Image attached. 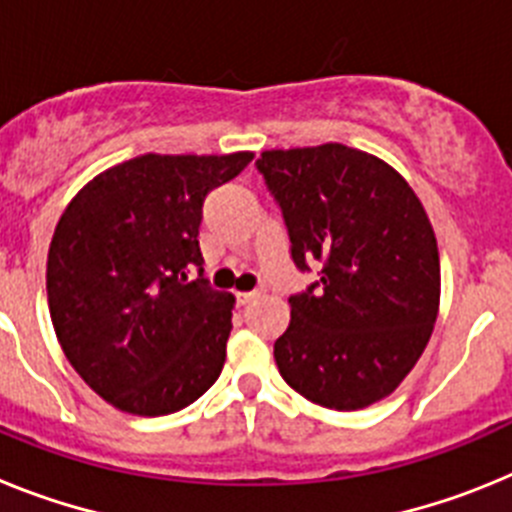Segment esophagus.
I'll list each match as a JSON object with an SVG mask.
<instances>
[{
    "mask_svg": "<svg viewBox=\"0 0 512 512\" xmlns=\"http://www.w3.org/2000/svg\"><path fill=\"white\" fill-rule=\"evenodd\" d=\"M256 297H259V292L253 289V292H238V295H235V300H238V305H248V302L256 300Z\"/></svg>",
    "mask_w": 512,
    "mask_h": 512,
    "instance_id": "esophagus-1",
    "label": "esophagus"
}]
</instances>
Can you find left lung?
I'll return each mask as SVG.
<instances>
[{"instance_id":"8db88e82","label":"left lung","mask_w":512,"mask_h":512,"mask_svg":"<svg viewBox=\"0 0 512 512\" xmlns=\"http://www.w3.org/2000/svg\"><path fill=\"white\" fill-rule=\"evenodd\" d=\"M256 169L282 207L297 269L323 264L320 282L289 297L279 374L315 405L369 408L418 364L438 318L431 220L390 164L343 143L264 151Z\"/></svg>"}]
</instances>
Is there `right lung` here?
Returning <instances> with one entry per match:
<instances>
[{
	"mask_svg": "<svg viewBox=\"0 0 512 512\" xmlns=\"http://www.w3.org/2000/svg\"><path fill=\"white\" fill-rule=\"evenodd\" d=\"M251 158L146 153L94 176L63 210L45 271L53 330L122 413H176L223 372L235 297L202 279L197 235L207 192Z\"/></svg>",
	"mask_w": 512,
	"mask_h": 512,
	"instance_id": "add662e5",
	"label": "right lung"
}]
</instances>
